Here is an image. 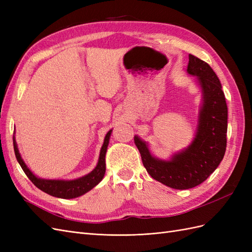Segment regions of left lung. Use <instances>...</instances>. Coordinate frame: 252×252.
Wrapping results in <instances>:
<instances>
[{
  "mask_svg": "<svg viewBox=\"0 0 252 252\" xmlns=\"http://www.w3.org/2000/svg\"><path fill=\"white\" fill-rule=\"evenodd\" d=\"M187 72L196 77L203 97L199 124L191 144L166 161L152 156L147 143L134 136L147 172L158 182L174 189L193 188L203 183L223 159L227 143L228 110L218 75L207 63L192 55H189Z\"/></svg>",
  "mask_w": 252,
  "mask_h": 252,
  "instance_id": "8db88e82",
  "label": "left lung"
}]
</instances>
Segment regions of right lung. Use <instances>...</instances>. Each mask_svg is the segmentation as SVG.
<instances>
[{
    "label": "right lung",
    "mask_w": 252,
    "mask_h": 252,
    "mask_svg": "<svg viewBox=\"0 0 252 252\" xmlns=\"http://www.w3.org/2000/svg\"><path fill=\"white\" fill-rule=\"evenodd\" d=\"M111 131L112 130H109L105 136L103 146L100 151V157H98V162L95 166V168L88 174L75 180L65 181V180H46V179L37 178L36 175H34L32 172V170L28 168L27 165L24 163V161H23V158L18 149L16 139H14L13 136L14 154H16V158L18 159L20 166L22 167L23 171L25 172L28 179L32 181L37 188L41 189L42 191L46 192L52 196L61 197V199H74V197L81 196L83 194H85L86 192H88L89 190L93 189L103 180L105 171H106L105 156L109 144Z\"/></svg>",
    "instance_id": "add662e5"
}]
</instances>
